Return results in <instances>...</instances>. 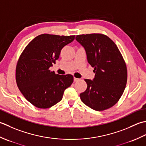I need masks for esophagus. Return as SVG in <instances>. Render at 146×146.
<instances>
[{
  "label": "esophagus",
  "instance_id": "esophagus-1",
  "mask_svg": "<svg viewBox=\"0 0 146 146\" xmlns=\"http://www.w3.org/2000/svg\"><path fill=\"white\" fill-rule=\"evenodd\" d=\"M79 80V79L76 78V77H74V82H77V81H78Z\"/></svg>",
  "mask_w": 146,
  "mask_h": 146
}]
</instances>
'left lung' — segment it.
Returning <instances> with one entry per match:
<instances>
[{
    "label": "left lung",
    "mask_w": 146,
    "mask_h": 146,
    "mask_svg": "<svg viewBox=\"0 0 146 146\" xmlns=\"http://www.w3.org/2000/svg\"><path fill=\"white\" fill-rule=\"evenodd\" d=\"M76 39L84 48L95 73L93 81L84 79L88 87L80 94L81 100L96 111L111 108L123 94L127 81L126 64L120 50L103 34L77 35Z\"/></svg>",
    "instance_id": "8db88e82"
}]
</instances>
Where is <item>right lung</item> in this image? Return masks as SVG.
<instances>
[{
    "mask_svg": "<svg viewBox=\"0 0 146 146\" xmlns=\"http://www.w3.org/2000/svg\"><path fill=\"white\" fill-rule=\"evenodd\" d=\"M74 38V35H40L21 54L16 65V83L23 96L35 106L45 109L55 105L72 84V75L55 74L50 67L59 58L63 47Z\"/></svg>",
    "mask_w": 146,
    "mask_h": 146,
    "instance_id": "right-lung-1",
    "label": "right lung"
}]
</instances>
